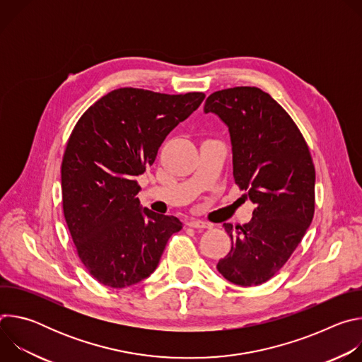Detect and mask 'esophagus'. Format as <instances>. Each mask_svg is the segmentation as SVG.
I'll return each instance as SVG.
<instances>
[{"mask_svg": "<svg viewBox=\"0 0 362 362\" xmlns=\"http://www.w3.org/2000/svg\"><path fill=\"white\" fill-rule=\"evenodd\" d=\"M190 228H196V229H211L212 225L208 223V222H203V221H197V219H193L187 223Z\"/></svg>", "mask_w": 362, "mask_h": 362, "instance_id": "esophagus-1", "label": "esophagus"}]
</instances>
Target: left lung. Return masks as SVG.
Returning a JSON list of instances; mask_svg holds the SVG:
<instances>
[{
  "instance_id": "8db88e82",
  "label": "left lung",
  "mask_w": 362,
  "mask_h": 362,
  "mask_svg": "<svg viewBox=\"0 0 362 362\" xmlns=\"http://www.w3.org/2000/svg\"><path fill=\"white\" fill-rule=\"evenodd\" d=\"M203 110L228 126L235 183L255 203L247 223H223L232 247L216 268L235 285H261L286 264L313 222L311 153L291 116L257 87L215 91Z\"/></svg>"
}]
</instances>
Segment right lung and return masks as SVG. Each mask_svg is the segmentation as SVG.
<instances>
[{"instance_id": "1", "label": "right lung", "mask_w": 362, "mask_h": 362, "mask_svg": "<svg viewBox=\"0 0 362 362\" xmlns=\"http://www.w3.org/2000/svg\"><path fill=\"white\" fill-rule=\"evenodd\" d=\"M203 98V93L117 88L73 129L62 163L63 211L78 257L100 284L126 288L146 279L182 229L175 216L141 209L136 177Z\"/></svg>"}]
</instances>
